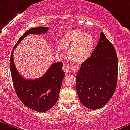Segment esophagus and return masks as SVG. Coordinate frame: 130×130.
Returning <instances> with one entry per match:
<instances>
[{
	"label": "esophagus",
	"instance_id": "obj_1",
	"mask_svg": "<svg viewBox=\"0 0 130 130\" xmlns=\"http://www.w3.org/2000/svg\"><path fill=\"white\" fill-rule=\"evenodd\" d=\"M62 69H63V70L64 72H65L66 74L69 72V66H68V65H64L63 66Z\"/></svg>",
	"mask_w": 130,
	"mask_h": 130
}]
</instances>
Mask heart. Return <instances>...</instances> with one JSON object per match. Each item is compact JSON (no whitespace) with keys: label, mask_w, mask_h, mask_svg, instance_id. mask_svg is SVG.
<instances>
[{"label":"heart","mask_w":130,"mask_h":130,"mask_svg":"<svg viewBox=\"0 0 130 130\" xmlns=\"http://www.w3.org/2000/svg\"><path fill=\"white\" fill-rule=\"evenodd\" d=\"M59 46L68 51L67 56L71 60L76 63L84 62L90 57L94 48V39L89 34L79 30H72L66 34L59 43ZM57 54H61L59 47L55 49Z\"/></svg>","instance_id":"obj_1"}]
</instances>
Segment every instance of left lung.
Wrapping results in <instances>:
<instances>
[{
  "label": "left lung",
  "mask_w": 130,
  "mask_h": 130,
  "mask_svg": "<svg viewBox=\"0 0 130 130\" xmlns=\"http://www.w3.org/2000/svg\"><path fill=\"white\" fill-rule=\"evenodd\" d=\"M117 76L116 51L102 31L98 45L82 64L76 77L77 93L82 104L91 109L104 106L116 90Z\"/></svg>",
  "instance_id": "8db88e82"
}]
</instances>
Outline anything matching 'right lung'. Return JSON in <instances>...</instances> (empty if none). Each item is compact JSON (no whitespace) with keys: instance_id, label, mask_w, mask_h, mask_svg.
<instances>
[{"instance_id":"1","label":"right lung","mask_w":130,"mask_h":130,"mask_svg":"<svg viewBox=\"0 0 130 130\" xmlns=\"http://www.w3.org/2000/svg\"><path fill=\"white\" fill-rule=\"evenodd\" d=\"M48 27H36L27 30L20 37L13 49L30 34L47 32ZM63 63H54L44 75L35 79H28L20 75L13 62V51L10 58V70L15 91L21 101L28 108L37 112L47 111L58 101L61 84L65 76Z\"/></svg>"}]
</instances>
